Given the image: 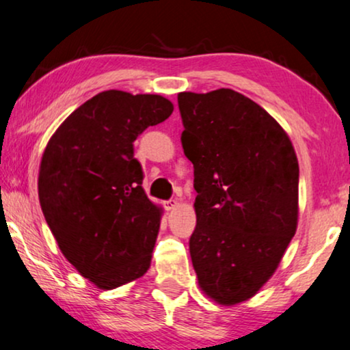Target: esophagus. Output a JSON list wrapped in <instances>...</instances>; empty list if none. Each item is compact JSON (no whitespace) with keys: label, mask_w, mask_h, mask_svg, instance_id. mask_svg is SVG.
I'll return each mask as SVG.
<instances>
[{"label":"esophagus","mask_w":350,"mask_h":350,"mask_svg":"<svg viewBox=\"0 0 350 350\" xmlns=\"http://www.w3.org/2000/svg\"><path fill=\"white\" fill-rule=\"evenodd\" d=\"M164 206L167 211H172V208H175L176 206H178V201H176V199H169V201L164 202Z\"/></svg>","instance_id":"34e87169"}]
</instances>
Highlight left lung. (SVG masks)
<instances>
[{"instance_id": "1", "label": "left lung", "mask_w": 350, "mask_h": 350, "mask_svg": "<svg viewBox=\"0 0 350 350\" xmlns=\"http://www.w3.org/2000/svg\"><path fill=\"white\" fill-rule=\"evenodd\" d=\"M178 109L198 193L193 267L207 296L233 306L267 283L296 233L297 157L278 122L234 90L180 93Z\"/></svg>"}]
</instances>
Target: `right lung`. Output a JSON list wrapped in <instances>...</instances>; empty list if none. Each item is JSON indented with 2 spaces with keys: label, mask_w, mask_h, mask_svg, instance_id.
Returning <instances> with one entry per match:
<instances>
[{
  "label": "right lung",
  "mask_w": 350,
  "mask_h": 350,
  "mask_svg": "<svg viewBox=\"0 0 350 350\" xmlns=\"http://www.w3.org/2000/svg\"><path fill=\"white\" fill-rule=\"evenodd\" d=\"M172 112L159 94L107 90L75 109L44 149L43 215L67 260L98 288H119L151 265L161 208L144 193L133 142Z\"/></svg>",
  "instance_id": "right-lung-1"
}]
</instances>
